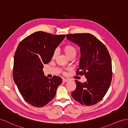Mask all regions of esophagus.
<instances>
[{
    "label": "esophagus",
    "instance_id": "34e87169",
    "mask_svg": "<svg viewBox=\"0 0 128 128\" xmlns=\"http://www.w3.org/2000/svg\"><path fill=\"white\" fill-rule=\"evenodd\" d=\"M68 79H65V78L63 79V82H68Z\"/></svg>",
    "mask_w": 128,
    "mask_h": 128
}]
</instances>
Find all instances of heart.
I'll return each mask as SVG.
<instances>
[{
  "instance_id": "1",
  "label": "heart",
  "mask_w": 128,
  "mask_h": 128,
  "mask_svg": "<svg viewBox=\"0 0 128 128\" xmlns=\"http://www.w3.org/2000/svg\"><path fill=\"white\" fill-rule=\"evenodd\" d=\"M64 52L66 54L68 57L70 56L71 55L76 56V53H77V49L76 47L72 44H67L65 45L63 48ZM58 51L57 50H55L53 53V57H54L57 54Z\"/></svg>"
}]
</instances>
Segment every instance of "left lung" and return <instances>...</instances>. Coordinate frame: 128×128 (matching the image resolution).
<instances>
[{
  "instance_id": "obj_1",
  "label": "left lung",
  "mask_w": 128,
  "mask_h": 128,
  "mask_svg": "<svg viewBox=\"0 0 128 128\" xmlns=\"http://www.w3.org/2000/svg\"><path fill=\"white\" fill-rule=\"evenodd\" d=\"M66 38L80 47L79 68L77 74H84L87 82L75 80L76 88L72 92L74 99L90 106L102 99L112 79L111 57L104 44L90 33L68 34ZM79 70L81 71L78 72Z\"/></svg>"
}]
</instances>
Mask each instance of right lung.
Wrapping results in <instances>:
<instances>
[{
    "label": "right lung",
    "instance_id": "right-lung-1",
    "mask_svg": "<svg viewBox=\"0 0 128 128\" xmlns=\"http://www.w3.org/2000/svg\"><path fill=\"white\" fill-rule=\"evenodd\" d=\"M65 35H54L37 32L18 45L14 57V81L24 100L32 106L42 107L52 101L62 79L44 74L43 64H48Z\"/></svg>",
    "mask_w": 128,
    "mask_h": 128
}]
</instances>
